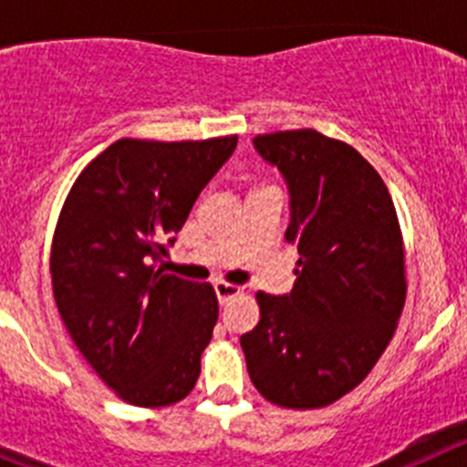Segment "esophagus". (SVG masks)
I'll return each mask as SVG.
<instances>
[{"label": "esophagus", "mask_w": 467, "mask_h": 467, "mask_svg": "<svg viewBox=\"0 0 467 467\" xmlns=\"http://www.w3.org/2000/svg\"><path fill=\"white\" fill-rule=\"evenodd\" d=\"M241 287L236 285H229V283H214V295L220 299V304H229L231 299H236L241 295Z\"/></svg>", "instance_id": "obj_1"}]
</instances>
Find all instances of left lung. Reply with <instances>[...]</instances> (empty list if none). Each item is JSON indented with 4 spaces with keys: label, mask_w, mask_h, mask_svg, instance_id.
I'll use <instances>...</instances> for the list:
<instances>
[{
    "label": "left lung",
    "mask_w": 467,
    "mask_h": 467,
    "mask_svg": "<svg viewBox=\"0 0 467 467\" xmlns=\"http://www.w3.org/2000/svg\"><path fill=\"white\" fill-rule=\"evenodd\" d=\"M254 150L290 192V295L257 292V327L241 337L247 372L269 402L317 410L362 383L402 313L404 245L381 175L350 144L304 128L257 135Z\"/></svg>",
    "instance_id": "obj_1"
}]
</instances>
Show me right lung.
Here are the masks:
<instances>
[{"label":"right lung","instance_id":"add662e5","mask_svg":"<svg viewBox=\"0 0 467 467\" xmlns=\"http://www.w3.org/2000/svg\"><path fill=\"white\" fill-rule=\"evenodd\" d=\"M236 142L117 140L65 198L51 247L56 306L81 356L128 404L166 407L196 386L217 296L159 262Z\"/></svg>","mask_w":467,"mask_h":467}]
</instances>
